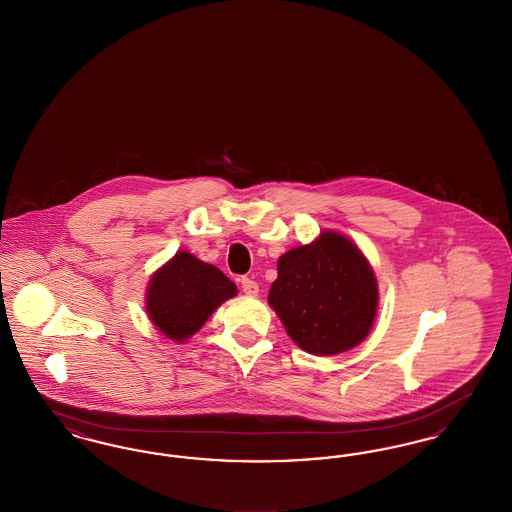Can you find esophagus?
Here are the masks:
<instances>
[{
    "instance_id": "esophagus-1",
    "label": "esophagus",
    "mask_w": 512,
    "mask_h": 512,
    "mask_svg": "<svg viewBox=\"0 0 512 512\" xmlns=\"http://www.w3.org/2000/svg\"><path fill=\"white\" fill-rule=\"evenodd\" d=\"M242 290H244V293H247V295H257V293H259V284H257L253 278L244 276V278H242Z\"/></svg>"
}]
</instances>
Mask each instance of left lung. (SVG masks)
I'll list each match as a JSON object with an SVG mask.
<instances>
[{"label":"left lung","mask_w":512,"mask_h":512,"mask_svg":"<svg viewBox=\"0 0 512 512\" xmlns=\"http://www.w3.org/2000/svg\"><path fill=\"white\" fill-rule=\"evenodd\" d=\"M268 303L301 349L338 355L365 340L378 307L374 272L359 247L324 232L278 259Z\"/></svg>","instance_id":"1"}]
</instances>
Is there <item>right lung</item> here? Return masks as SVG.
Instances as JSON below:
<instances>
[{"label":"right lung","mask_w":512,"mask_h":512,"mask_svg":"<svg viewBox=\"0 0 512 512\" xmlns=\"http://www.w3.org/2000/svg\"><path fill=\"white\" fill-rule=\"evenodd\" d=\"M234 295V282L219 268L180 251L151 278L147 313L167 338L182 341L195 334L222 301Z\"/></svg>","instance_id":"obj_1"}]
</instances>
